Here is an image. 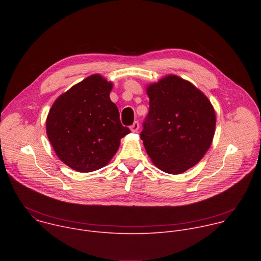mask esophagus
I'll list each match as a JSON object with an SVG mask.
<instances>
[{"label": "esophagus", "instance_id": "1", "mask_svg": "<svg viewBox=\"0 0 261 261\" xmlns=\"http://www.w3.org/2000/svg\"><path fill=\"white\" fill-rule=\"evenodd\" d=\"M130 129L132 132H137L138 129H139V123L137 121H135L131 126H130Z\"/></svg>", "mask_w": 261, "mask_h": 261}]
</instances>
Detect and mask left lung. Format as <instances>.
I'll use <instances>...</instances> for the list:
<instances>
[{
  "instance_id": "1",
  "label": "left lung",
  "mask_w": 261,
  "mask_h": 261,
  "mask_svg": "<svg viewBox=\"0 0 261 261\" xmlns=\"http://www.w3.org/2000/svg\"><path fill=\"white\" fill-rule=\"evenodd\" d=\"M148 114L140 138L161 170L178 174L197 164L211 146L216 115L208 99L191 83L168 75L146 89Z\"/></svg>"
}]
</instances>
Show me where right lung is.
<instances>
[{
    "label": "right lung",
    "instance_id": "right-lung-1",
    "mask_svg": "<svg viewBox=\"0 0 261 261\" xmlns=\"http://www.w3.org/2000/svg\"><path fill=\"white\" fill-rule=\"evenodd\" d=\"M111 89L113 84L95 74L61 95L49 110L48 139L59 159L74 170L102 168L130 133L109 98Z\"/></svg>",
    "mask_w": 261,
    "mask_h": 261
}]
</instances>
